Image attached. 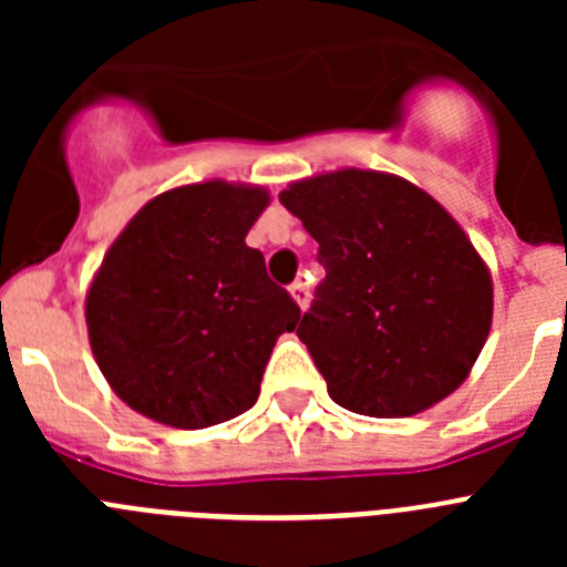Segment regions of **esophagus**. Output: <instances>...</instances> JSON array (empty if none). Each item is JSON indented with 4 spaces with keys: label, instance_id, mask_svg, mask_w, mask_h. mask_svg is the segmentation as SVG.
Segmentation results:
<instances>
[{
    "label": "esophagus",
    "instance_id": "1",
    "mask_svg": "<svg viewBox=\"0 0 567 567\" xmlns=\"http://www.w3.org/2000/svg\"><path fill=\"white\" fill-rule=\"evenodd\" d=\"M289 292H292L295 303H298L300 309L309 307V287H307V284H303V280H295L292 287H289Z\"/></svg>",
    "mask_w": 567,
    "mask_h": 567
}]
</instances>
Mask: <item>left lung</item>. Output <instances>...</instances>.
<instances>
[{
	"mask_svg": "<svg viewBox=\"0 0 567 567\" xmlns=\"http://www.w3.org/2000/svg\"><path fill=\"white\" fill-rule=\"evenodd\" d=\"M318 240L327 278L298 338L332 400L409 417L465 380L491 329V275L432 195L398 175L340 169L280 193Z\"/></svg>",
	"mask_w": 567,
	"mask_h": 567,
	"instance_id": "left-lung-1",
	"label": "left lung"
}]
</instances>
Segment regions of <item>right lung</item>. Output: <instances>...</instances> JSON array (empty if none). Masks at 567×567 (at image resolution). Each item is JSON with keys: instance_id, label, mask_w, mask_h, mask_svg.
I'll return each instance as SVG.
<instances>
[{"instance_id": "add662e5", "label": "right lung", "mask_w": 567, "mask_h": 567, "mask_svg": "<svg viewBox=\"0 0 567 567\" xmlns=\"http://www.w3.org/2000/svg\"><path fill=\"white\" fill-rule=\"evenodd\" d=\"M267 204L260 187L189 184L115 238L84 315L99 369L130 409L175 429L252 409L275 340L300 320L244 240Z\"/></svg>"}]
</instances>
